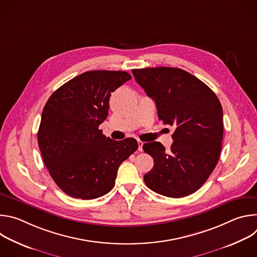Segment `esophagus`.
<instances>
[{"mask_svg":"<svg viewBox=\"0 0 257 257\" xmlns=\"http://www.w3.org/2000/svg\"><path fill=\"white\" fill-rule=\"evenodd\" d=\"M138 142V151L142 152V146H143V142L141 140H137Z\"/></svg>","mask_w":257,"mask_h":257,"instance_id":"34e87169","label":"esophagus"}]
</instances>
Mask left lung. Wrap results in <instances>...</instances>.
I'll list each match as a JSON object with an SVG mask.
<instances>
[{"mask_svg":"<svg viewBox=\"0 0 257 257\" xmlns=\"http://www.w3.org/2000/svg\"><path fill=\"white\" fill-rule=\"evenodd\" d=\"M132 73L156 101L159 119L176 127L169 152L161 142L143 144L155 163L143 177L145 184L168 197L192 194L208 179L221 155L222 104L205 83L182 69L143 68Z\"/></svg>","mask_w":257,"mask_h":257,"instance_id":"1","label":"left lung"}]
</instances>
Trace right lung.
<instances>
[{
    "label": "right lung",
    "instance_id": "add662e5",
    "mask_svg": "<svg viewBox=\"0 0 257 257\" xmlns=\"http://www.w3.org/2000/svg\"><path fill=\"white\" fill-rule=\"evenodd\" d=\"M131 78L125 71L84 72L48 99L38 142L51 177L69 196L94 199L111 191L120 165L138 149L134 138L116 141L98 129L111 94Z\"/></svg>",
    "mask_w": 257,
    "mask_h": 257
}]
</instances>
